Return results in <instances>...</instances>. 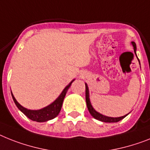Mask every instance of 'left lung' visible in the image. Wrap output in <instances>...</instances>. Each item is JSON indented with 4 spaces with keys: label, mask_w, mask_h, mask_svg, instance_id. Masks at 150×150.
Listing matches in <instances>:
<instances>
[{
    "label": "left lung",
    "mask_w": 150,
    "mask_h": 150,
    "mask_svg": "<svg viewBox=\"0 0 150 150\" xmlns=\"http://www.w3.org/2000/svg\"><path fill=\"white\" fill-rule=\"evenodd\" d=\"M132 45H133V50H134V52H135L136 54V50H137V46H136V43L134 42H132ZM136 56H137V54H136ZM138 60H139V59H138ZM85 99H86L87 107H88V109L90 114H91V116H92L93 117L97 119V120H100V121H102V122H106V123H115V122L120 121V120H121L122 119H124L126 116H127V115H124L123 116V117H106V116L102 115V114H99L98 112H97L96 110H94V108H92L91 104L90 99H89L88 88L87 84H85Z\"/></svg>",
    "instance_id": "1"
}]
</instances>
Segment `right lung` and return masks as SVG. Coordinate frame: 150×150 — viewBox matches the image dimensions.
<instances>
[{
    "label": "right lung",
    "mask_w": 150,
    "mask_h": 150,
    "mask_svg": "<svg viewBox=\"0 0 150 150\" xmlns=\"http://www.w3.org/2000/svg\"><path fill=\"white\" fill-rule=\"evenodd\" d=\"M73 81H74V80L71 81L69 85L65 87V89L62 91V94L59 95V97L53 103H52L49 106L42 108V109H40V110H28V109L23 108V107L21 106V104L17 102V100L13 97V94H12V98H13V101H14L15 104L17 105L19 110L22 111L29 119L36 122H46L48 121V120L53 119L56 117H57L58 114H59L62 108V105L64 98H65V94H66L68 89L69 88V87L71 86V83Z\"/></svg>",
    "instance_id": "1"
}]
</instances>
